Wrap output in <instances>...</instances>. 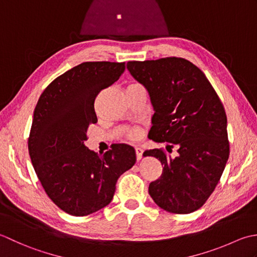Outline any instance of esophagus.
<instances>
[{"instance_id":"1","label":"esophagus","mask_w":257,"mask_h":257,"mask_svg":"<svg viewBox=\"0 0 257 257\" xmlns=\"http://www.w3.org/2000/svg\"><path fill=\"white\" fill-rule=\"evenodd\" d=\"M135 153H136V160L140 161L141 159H142L143 149H141V148H135Z\"/></svg>"}]
</instances>
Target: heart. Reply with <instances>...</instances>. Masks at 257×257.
<instances>
[{
    "mask_svg": "<svg viewBox=\"0 0 257 257\" xmlns=\"http://www.w3.org/2000/svg\"><path fill=\"white\" fill-rule=\"evenodd\" d=\"M141 134H142V132H141L140 127H132V128H128L126 131V138L128 140H132V141L138 140L141 136Z\"/></svg>",
    "mask_w": 257,
    "mask_h": 257,
    "instance_id": "heart-1",
    "label": "heart"
}]
</instances>
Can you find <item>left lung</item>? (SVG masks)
<instances>
[{"instance_id": "obj_1", "label": "left lung", "mask_w": 257, "mask_h": 257, "mask_svg": "<svg viewBox=\"0 0 257 257\" xmlns=\"http://www.w3.org/2000/svg\"><path fill=\"white\" fill-rule=\"evenodd\" d=\"M136 81L149 92L154 108L149 139L177 146L172 159L161 149L144 152L163 165L149 193L165 211L188 214L203 206L215 190L229 155L227 118L205 74L181 57L131 61Z\"/></svg>"}]
</instances>
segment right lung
Wrapping results in <instances>:
<instances>
[{
    "label": "right lung",
    "instance_id": "obj_1",
    "mask_svg": "<svg viewBox=\"0 0 257 257\" xmlns=\"http://www.w3.org/2000/svg\"><path fill=\"white\" fill-rule=\"evenodd\" d=\"M124 71L125 63H82L56 77L35 106L30 158L46 194L70 215H90L108 205L118 177L136 162L127 144L102 155L84 144L88 125L97 122L96 96Z\"/></svg>",
    "mask_w": 257,
    "mask_h": 257
}]
</instances>
